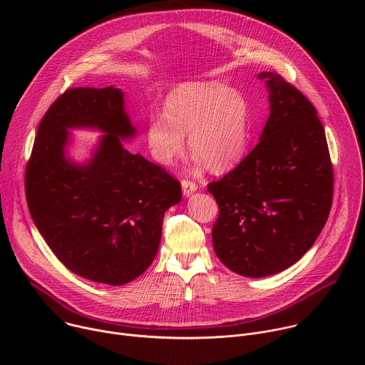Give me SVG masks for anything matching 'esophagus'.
<instances>
[{
  "label": "esophagus",
  "mask_w": 365,
  "mask_h": 365,
  "mask_svg": "<svg viewBox=\"0 0 365 365\" xmlns=\"http://www.w3.org/2000/svg\"><path fill=\"white\" fill-rule=\"evenodd\" d=\"M182 189H183V195H185V196H189L190 193H193V192L197 189V185H196V182H193V180L183 179V180H182Z\"/></svg>",
  "instance_id": "34e87169"
}]
</instances>
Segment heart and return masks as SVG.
Masks as SVG:
<instances>
[{
  "instance_id": "obj_1",
  "label": "heart",
  "mask_w": 365,
  "mask_h": 365,
  "mask_svg": "<svg viewBox=\"0 0 365 365\" xmlns=\"http://www.w3.org/2000/svg\"><path fill=\"white\" fill-rule=\"evenodd\" d=\"M250 111L244 95L221 82H189L175 88L165 113H153L145 127L147 145L159 163L170 165L185 151V135L195 159L222 170L245 151Z\"/></svg>"
}]
</instances>
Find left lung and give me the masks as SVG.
I'll return each mask as SVG.
<instances>
[{
  "instance_id": "1",
  "label": "left lung",
  "mask_w": 365,
  "mask_h": 365,
  "mask_svg": "<svg viewBox=\"0 0 365 365\" xmlns=\"http://www.w3.org/2000/svg\"><path fill=\"white\" fill-rule=\"evenodd\" d=\"M270 115L262 140L222 179L207 185L220 207L214 250L232 272L266 277L314 245L334 197L327 135L310 101L282 75L263 72Z\"/></svg>"
}]
</instances>
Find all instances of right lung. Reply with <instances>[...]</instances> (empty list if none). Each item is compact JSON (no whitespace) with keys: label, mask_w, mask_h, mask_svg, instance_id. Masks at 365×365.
I'll return each mask as SVG.
<instances>
[{"label":"right lung","mask_w":365,"mask_h":365,"mask_svg":"<svg viewBox=\"0 0 365 365\" xmlns=\"http://www.w3.org/2000/svg\"><path fill=\"white\" fill-rule=\"evenodd\" d=\"M72 126L108 134L86 167L64 155ZM134 131L118 88H68L40 121L26 166L29 211L50 250L72 273L111 286L148 269L165 212L182 199L178 179L123 147Z\"/></svg>","instance_id":"1"}]
</instances>
